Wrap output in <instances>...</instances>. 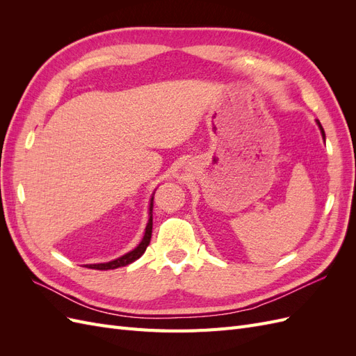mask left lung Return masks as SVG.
<instances>
[{
	"mask_svg": "<svg viewBox=\"0 0 356 356\" xmlns=\"http://www.w3.org/2000/svg\"><path fill=\"white\" fill-rule=\"evenodd\" d=\"M316 123H318V126H319V129H321V134H322V136H324V138H325V132H324V129H322V126H321L319 120H316Z\"/></svg>",
	"mask_w": 356,
	"mask_h": 356,
	"instance_id": "1",
	"label": "left lung"
}]
</instances>
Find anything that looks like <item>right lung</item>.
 Wrapping results in <instances>:
<instances>
[{"mask_svg":"<svg viewBox=\"0 0 356 356\" xmlns=\"http://www.w3.org/2000/svg\"><path fill=\"white\" fill-rule=\"evenodd\" d=\"M152 232H153V199H152V202H149V220L147 222L145 234H144L141 243H139L135 248V250H132L131 252H127V254H124L122 257H118V258H115V260H113V261L99 263V264H86V267H88V268H95V270H113V268L123 267V266H127V264L134 263L135 260H138V258L145 252L147 246L149 245V241H152Z\"/></svg>","mask_w":356,"mask_h":356,"instance_id":"1","label":"right lung"}]
</instances>
